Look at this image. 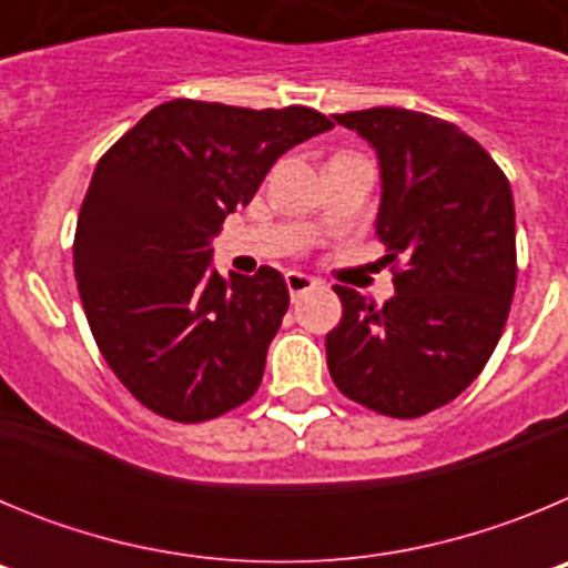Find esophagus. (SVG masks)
<instances>
[{"label": "esophagus", "mask_w": 568, "mask_h": 568, "mask_svg": "<svg viewBox=\"0 0 568 568\" xmlns=\"http://www.w3.org/2000/svg\"><path fill=\"white\" fill-rule=\"evenodd\" d=\"M284 281H287V290H290V295H304V293H310V290H315L318 287V281L313 278V275H304V273H295V270H290L287 275H284Z\"/></svg>", "instance_id": "obj_1"}]
</instances>
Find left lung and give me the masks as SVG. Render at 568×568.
Returning a JSON list of instances; mask_svg holds the SVG:
<instances>
[{"instance_id":"left-lung-1","label":"left lung","mask_w":568,"mask_h":568,"mask_svg":"<svg viewBox=\"0 0 568 568\" xmlns=\"http://www.w3.org/2000/svg\"><path fill=\"white\" fill-rule=\"evenodd\" d=\"M335 122L378 153L375 233L395 264V295L378 307L335 287L344 315L327 335L329 375L373 413L420 418L478 378L509 318L518 281L509 179L435 115L369 108Z\"/></svg>"}]
</instances>
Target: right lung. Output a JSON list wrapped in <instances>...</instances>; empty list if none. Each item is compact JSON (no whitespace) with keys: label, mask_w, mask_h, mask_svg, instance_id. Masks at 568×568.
<instances>
[{"label":"right lung","mask_w":568,"mask_h":568,"mask_svg":"<svg viewBox=\"0 0 568 568\" xmlns=\"http://www.w3.org/2000/svg\"><path fill=\"white\" fill-rule=\"evenodd\" d=\"M333 128L313 108L173 99L99 159L73 270L99 353L139 404L179 424L255 395L290 307L278 270H213V239L278 155Z\"/></svg>","instance_id":"obj_1"}]
</instances>
